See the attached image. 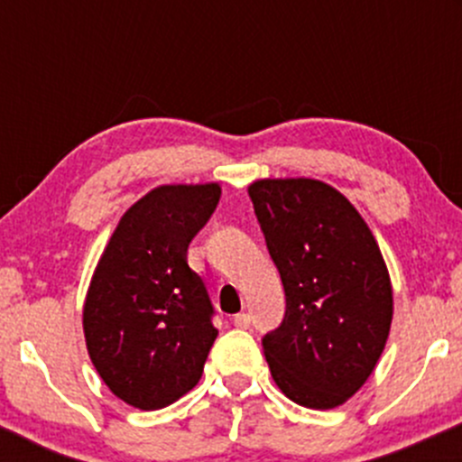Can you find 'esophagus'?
<instances>
[{"mask_svg": "<svg viewBox=\"0 0 462 462\" xmlns=\"http://www.w3.org/2000/svg\"><path fill=\"white\" fill-rule=\"evenodd\" d=\"M250 321H253V318H250L248 313H239V315H235V318H232V324H235L236 328H248Z\"/></svg>", "mask_w": 462, "mask_h": 462, "instance_id": "34e87169", "label": "esophagus"}]
</instances>
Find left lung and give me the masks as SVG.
Masks as SVG:
<instances>
[{
	"instance_id": "obj_1",
	"label": "left lung",
	"mask_w": 462,
	"mask_h": 462,
	"mask_svg": "<svg viewBox=\"0 0 462 462\" xmlns=\"http://www.w3.org/2000/svg\"><path fill=\"white\" fill-rule=\"evenodd\" d=\"M248 194L286 292L282 324L261 339L270 374L301 407H337L374 374L393 318L375 236L321 180L265 179Z\"/></svg>"
}]
</instances>
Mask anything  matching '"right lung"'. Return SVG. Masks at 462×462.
Returning a JSON list of instances; mask_svg holds the SVG:
<instances>
[{"instance_id": "obj_1", "label": "right lung", "mask_w": 462, "mask_h": 462, "mask_svg": "<svg viewBox=\"0 0 462 462\" xmlns=\"http://www.w3.org/2000/svg\"><path fill=\"white\" fill-rule=\"evenodd\" d=\"M221 199L217 183L162 185L120 218L85 301L88 357L132 407L153 411L201 380L214 306L188 248Z\"/></svg>"}]
</instances>
